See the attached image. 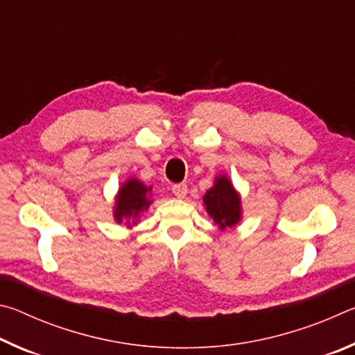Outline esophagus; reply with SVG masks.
I'll return each mask as SVG.
<instances>
[{
	"instance_id": "1",
	"label": "esophagus",
	"mask_w": 355,
	"mask_h": 355,
	"mask_svg": "<svg viewBox=\"0 0 355 355\" xmlns=\"http://www.w3.org/2000/svg\"><path fill=\"white\" fill-rule=\"evenodd\" d=\"M172 192H173V196L178 197V199H184L186 194H188V186H186V183L173 184L172 186Z\"/></svg>"
}]
</instances>
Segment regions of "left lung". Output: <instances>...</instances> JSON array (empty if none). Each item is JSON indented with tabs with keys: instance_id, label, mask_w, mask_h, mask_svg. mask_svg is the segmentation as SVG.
Segmentation results:
<instances>
[{
	"instance_id": "left-lung-1",
	"label": "left lung",
	"mask_w": 355,
	"mask_h": 355,
	"mask_svg": "<svg viewBox=\"0 0 355 355\" xmlns=\"http://www.w3.org/2000/svg\"><path fill=\"white\" fill-rule=\"evenodd\" d=\"M203 205L220 232L235 227L243 219L241 196L225 173L216 175L214 184L203 196Z\"/></svg>"
}]
</instances>
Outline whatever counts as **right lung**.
<instances>
[{
    "label": "right lung",
    "instance_id": "add662e5",
    "mask_svg": "<svg viewBox=\"0 0 355 355\" xmlns=\"http://www.w3.org/2000/svg\"><path fill=\"white\" fill-rule=\"evenodd\" d=\"M152 205V186L144 184L139 178H128L120 186L116 202H114L112 214L117 224L133 227L141 218V213L147 211Z\"/></svg>",
    "mask_w": 355,
    "mask_h": 355
}]
</instances>
